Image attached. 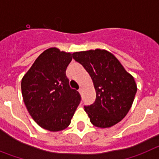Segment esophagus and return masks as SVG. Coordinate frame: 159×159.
<instances>
[{
  "label": "esophagus",
  "mask_w": 159,
  "mask_h": 159,
  "mask_svg": "<svg viewBox=\"0 0 159 159\" xmlns=\"http://www.w3.org/2000/svg\"><path fill=\"white\" fill-rule=\"evenodd\" d=\"M78 92H79V93L81 94V93H82V92H83V90H82V89H81V88H80V89H78Z\"/></svg>",
  "instance_id": "esophagus-1"
}]
</instances>
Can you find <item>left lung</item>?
Returning a JSON list of instances; mask_svg holds the SVG:
<instances>
[{"label":"left lung","mask_w":159,"mask_h":159,"mask_svg":"<svg viewBox=\"0 0 159 159\" xmlns=\"http://www.w3.org/2000/svg\"><path fill=\"white\" fill-rule=\"evenodd\" d=\"M73 58L88 72L94 85V102L84 106L91 123L106 128L119 122L129 112L137 92L133 77L106 50L76 52Z\"/></svg>","instance_id":"obj_1"}]
</instances>
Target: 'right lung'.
<instances>
[{"label":"right lung","mask_w":159,"mask_h":159,"mask_svg":"<svg viewBox=\"0 0 159 159\" xmlns=\"http://www.w3.org/2000/svg\"><path fill=\"white\" fill-rule=\"evenodd\" d=\"M71 61V53L50 48L36 59L22 78L26 108L41 127L49 131L66 129L81 102V95L70 88L66 74Z\"/></svg>","instance_id":"add662e5"}]
</instances>
